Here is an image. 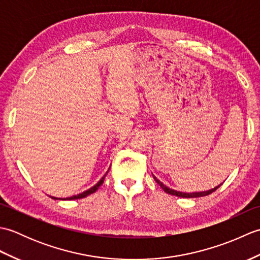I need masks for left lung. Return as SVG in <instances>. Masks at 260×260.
<instances>
[{
  "label": "left lung",
  "instance_id": "left-lung-1",
  "mask_svg": "<svg viewBox=\"0 0 260 260\" xmlns=\"http://www.w3.org/2000/svg\"><path fill=\"white\" fill-rule=\"evenodd\" d=\"M153 178H154V180H155V182L156 183L162 187V189L164 190V192H167V193H169V194H171V196H176V197H180V198H200V197H206V196H209V194H211L212 192H214L215 190L218 189V187L221 185H218V186H215L214 189H211V190H209V191H203V192H193V193H186V192H180V191H176V190H173V189H170L169 186H167L165 184H163L161 181H159L158 179H156L155 176L153 175Z\"/></svg>",
  "mask_w": 260,
  "mask_h": 260
}]
</instances>
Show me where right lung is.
Segmentation results:
<instances>
[{"label": "right lung", "mask_w": 260, "mask_h": 260, "mask_svg": "<svg viewBox=\"0 0 260 260\" xmlns=\"http://www.w3.org/2000/svg\"><path fill=\"white\" fill-rule=\"evenodd\" d=\"M104 179H105V176H103L102 180L99 181L97 184H95V185H93V186H91L90 189H88L87 191H85V192L80 193V194H77V196H74V197H70V198H68V199H67V200H75V199H81V198H85V197L89 196V194H92V193H93V192H96V191L98 190V187L103 184Z\"/></svg>", "instance_id": "1"}]
</instances>
